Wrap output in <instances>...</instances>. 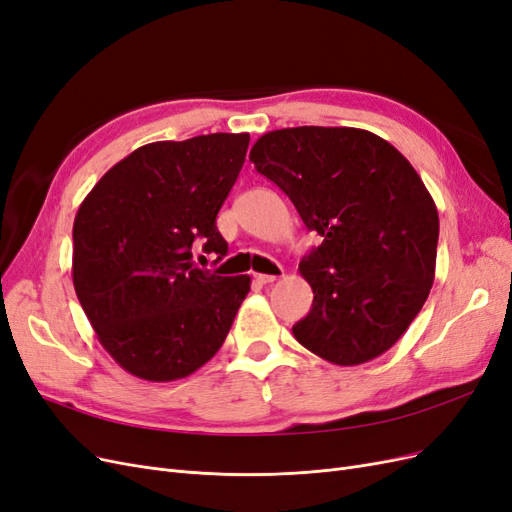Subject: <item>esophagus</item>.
I'll use <instances>...</instances> for the list:
<instances>
[{"label":"esophagus","mask_w":512,"mask_h":512,"mask_svg":"<svg viewBox=\"0 0 512 512\" xmlns=\"http://www.w3.org/2000/svg\"><path fill=\"white\" fill-rule=\"evenodd\" d=\"M277 280V275H267V273H256V282L260 284H273Z\"/></svg>","instance_id":"34e87169"}]
</instances>
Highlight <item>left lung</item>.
Masks as SVG:
<instances>
[{"instance_id":"1","label":"left lung","mask_w":512,"mask_h":512,"mask_svg":"<svg viewBox=\"0 0 512 512\" xmlns=\"http://www.w3.org/2000/svg\"><path fill=\"white\" fill-rule=\"evenodd\" d=\"M250 160L322 237L299 265L314 303L297 342L342 367L395 346L436 277L438 209L412 164L374 132L322 126L262 134Z\"/></svg>"}]
</instances>
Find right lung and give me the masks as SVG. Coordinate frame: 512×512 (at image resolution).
<instances>
[{
	"label": "right lung",
	"instance_id": "1",
	"mask_svg": "<svg viewBox=\"0 0 512 512\" xmlns=\"http://www.w3.org/2000/svg\"><path fill=\"white\" fill-rule=\"evenodd\" d=\"M250 134L134 149L85 196L72 226V284L102 348L128 374L173 382L224 344L252 277L194 267L192 243L226 256L215 218Z\"/></svg>",
	"mask_w": 512,
	"mask_h": 512
}]
</instances>
